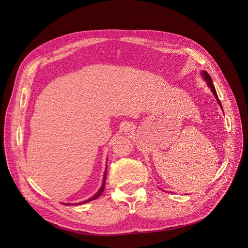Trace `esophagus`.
Listing matches in <instances>:
<instances>
[{"instance_id": "obj_1", "label": "esophagus", "mask_w": 248, "mask_h": 248, "mask_svg": "<svg viewBox=\"0 0 248 248\" xmlns=\"http://www.w3.org/2000/svg\"><path fill=\"white\" fill-rule=\"evenodd\" d=\"M127 128H129V127H127Z\"/></svg>"}]
</instances>
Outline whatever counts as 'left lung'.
Segmentation results:
<instances>
[{
    "mask_svg": "<svg viewBox=\"0 0 248 248\" xmlns=\"http://www.w3.org/2000/svg\"><path fill=\"white\" fill-rule=\"evenodd\" d=\"M200 74H201V77L203 78V79H204V80L206 81V83H207L208 87L210 88V90L212 91V93H213V95L215 96V98H216V100H217V102H218L219 106H220V107H221V108H222V110H223V107H222V104H221V102H220V100H219V98H218V95H217V92H216L215 86H214L213 82H212V79H211L210 76H209V75L207 74V72H205V70H201V72H200ZM223 113H224V111H223Z\"/></svg>",
    "mask_w": 248,
    "mask_h": 248,
    "instance_id": "8db88e82",
    "label": "left lung"
}]
</instances>
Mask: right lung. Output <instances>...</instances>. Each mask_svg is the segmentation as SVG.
Returning a JSON list of instances; mask_svg holds the SVG:
<instances>
[{"label": "right lung", "instance_id": "obj_1", "mask_svg": "<svg viewBox=\"0 0 248 248\" xmlns=\"http://www.w3.org/2000/svg\"><path fill=\"white\" fill-rule=\"evenodd\" d=\"M106 178H107V168L105 169V171H104L102 185H101L100 188L98 189V191H97L93 196H91L90 198H88V199H86V200H84V201H82V202H79V203H63V204H65V205H79V204H84V203L90 202V201H92V200H94V199L98 198V197L103 193V191H104V188H105V183H106Z\"/></svg>", "mask_w": 248, "mask_h": 248}]
</instances>
